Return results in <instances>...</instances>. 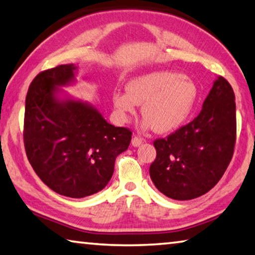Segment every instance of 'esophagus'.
Masks as SVG:
<instances>
[{
  "instance_id": "obj_1",
  "label": "esophagus",
  "mask_w": 255,
  "mask_h": 255,
  "mask_svg": "<svg viewBox=\"0 0 255 255\" xmlns=\"http://www.w3.org/2000/svg\"><path fill=\"white\" fill-rule=\"evenodd\" d=\"M143 141L144 140L141 139V138L135 136V137H132V139H131V145L133 146V147H138V146H140L141 144H143Z\"/></svg>"
}]
</instances>
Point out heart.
<instances>
[{"instance_id":"obj_1","label":"heart","mask_w":255,"mask_h":255,"mask_svg":"<svg viewBox=\"0 0 255 255\" xmlns=\"http://www.w3.org/2000/svg\"><path fill=\"white\" fill-rule=\"evenodd\" d=\"M198 99V88L191 77L172 71H154L133 77L126 92L114 93L112 101L124 120L135 115L141 105L144 127L157 133L178 129L189 118Z\"/></svg>"}]
</instances>
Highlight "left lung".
<instances>
[{"label": "left lung", "instance_id": "1", "mask_svg": "<svg viewBox=\"0 0 255 255\" xmlns=\"http://www.w3.org/2000/svg\"><path fill=\"white\" fill-rule=\"evenodd\" d=\"M236 106L231 84L214 81L200 114L166 138L154 141L156 158L149 175L163 195L190 200L213 189L234 153Z\"/></svg>", "mask_w": 255, "mask_h": 255}]
</instances>
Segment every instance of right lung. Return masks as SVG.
Here are the masks:
<instances>
[{"mask_svg": "<svg viewBox=\"0 0 255 255\" xmlns=\"http://www.w3.org/2000/svg\"><path fill=\"white\" fill-rule=\"evenodd\" d=\"M76 73L74 64H65L34 77L25 98L23 139L29 162L47 187L84 198L109 182L131 131L115 127L92 103L64 91L75 83Z\"/></svg>", "mask_w": 255, "mask_h": 255, "instance_id": "add662e5", "label": "right lung"}]
</instances>
